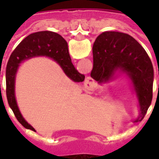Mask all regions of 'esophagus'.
<instances>
[{"mask_svg":"<svg viewBox=\"0 0 159 159\" xmlns=\"http://www.w3.org/2000/svg\"><path fill=\"white\" fill-rule=\"evenodd\" d=\"M94 87H95V83L94 81L90 77H88L85 82H84V89L87 92H92L94 89Z\"/></svg>","mask_w":159,"mask_h":159,"instance_id":"esophagus-1","label":"esophagus"}]
</instances>
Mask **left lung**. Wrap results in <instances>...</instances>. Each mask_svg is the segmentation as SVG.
<instances>
[{"instance_id": "left-lung-1", "label": "left lung", "mask_w": 159, "mask_h": 159, "mask_svg": "<svg viewBox=\"0 0 159 159\" xmlns=\"http://www.w3.org/2000/svg\"><path fill=\"white\" fill-rule=\"evenodd\" d=\"M93 66L90 76L99 83L111 80L117 72L131 79L140 103V118L146 115L152 99L153 67L139 42L128 34L106 31L93 46Z\"/></svg>"}]
</instances>
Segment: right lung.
Segmentation results:
<instances>
[{
  "label": "right lung",
  "instance_id": "obj_1",
  "mask_svg": "<svg viewBox=\"0 0 159 159\" xmlns=\"http://www.w3.org/2000/svg\"><path fill=\"white\" fill-rule=\"evenodd\" d=\"M36 56H47L58 62L67 76L76 82L81 83L85 76L80 74L71 63L68 51L67 42L62 36L52 31H39L32 33L25 37L14 49L9 58L6 69V93L9 107L13 111L16 118L23 126L36 131L31 125L26 122L20 113L15 99V76L19 64Z\"/></svg>",
  "mask_w": 159,
  "mask_h": 159
}]
</instances>
